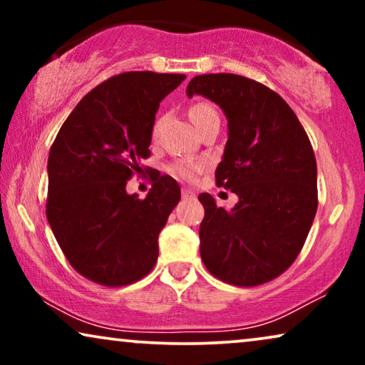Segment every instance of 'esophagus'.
<instances>
[{
    "instance_id": "34e87169",
    "label": "esophagus",
    "mask_w": 365,
    "mask_h": 365,
    "mask_svg": "<svg viewBox=\"0 0 365 365\" xmlns=\"http://www.w3.org/2000/svg\"><path fill=\"white\" fill-rule=\"evenodd\" d=\"M182 197H186V199H189V197H194V192L191 191V189H186V187H184V189H182Z\"/></svg>"
}]
</instances>
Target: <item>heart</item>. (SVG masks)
<instances>
[{
	"instance_id": "heart-1",
	"label": "heart",
	"mask_w": 365,
	"mask_h": 365,
	"mask_svg": "<svg viewBox=\"0 0 365 365\" xmlns=\"http://www.w3.org/2000/svg\"><path fill=\"white\" fill-rule=\"evenodd\" d=\"M189 116H191L194 126L197 128V131L209 121L219 119L217 111L209 103L192 104L191 109H189ZM204 166H206L204 163H176L171 166V173L174 176L186 179V181H191V179L196 178V174L199 171H202Z\"/></svg>"
}]
</instances>
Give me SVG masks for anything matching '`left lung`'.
Masks as SVG:
<instances>
[{"mask_svg": "<svg viewBox=\"0 0 365 365\" xmlns=\"http://www.w3.org/2000/svg\"><path fill=\"white\" fill-rule=\"evenodd\" d=\"M186 93L211 99L226 114L229 138L216 184L239 197L226 211L211 194H199L204 266L234 286L272 281L296 261L317 211L311 141L289 104L254 79L201 74Z\"/></svg>", "mask_w": 365, "mask_h": 365, "instance_id": "1", "label": "left lung"}]
</instances>
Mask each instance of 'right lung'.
Listing matches in <instances>:
<instances>
[{"label": "right lung", "instance_id": "add662e5", "mask_svg": "<svg viewBox=\"0 0 365 365\" xmlns=\"http://www.w3.org/2000/svg\"><path fill=\"white\" fill-rule=\"evenodd\" d=\"M184 74L129 71L98 84L73 109L48 158L46 217L64 256L89 281L121 287L151 272L158 237L181 199L156 174L144 199L126 184L151 156L159 103Z\"/></svg>", "mask_w": 365, "mask_h": 365}]
</instances>
